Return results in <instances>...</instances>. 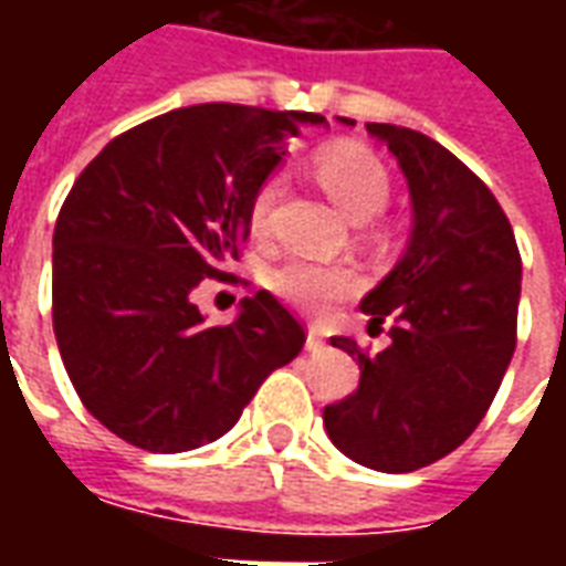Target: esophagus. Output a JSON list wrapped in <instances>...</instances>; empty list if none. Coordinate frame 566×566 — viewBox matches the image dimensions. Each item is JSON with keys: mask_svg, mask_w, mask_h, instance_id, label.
Masks as SVG:
<instances>
[{"mask_svg": "<svg viewBox=\"0 0 566 566\" xmlns=\"http://www.w3.org/2000/svg\"><path fill=\"white\" fill-rule=\"evenodd\" d=\"M324 345H327V339L321 336V331H315V327H308V333H306V348H308V352H321Z\"/></svg>", "mask_w": 566, "mask_h": 566, "instance_id": "34e87169", "label": "esophagus"}]
</instances>
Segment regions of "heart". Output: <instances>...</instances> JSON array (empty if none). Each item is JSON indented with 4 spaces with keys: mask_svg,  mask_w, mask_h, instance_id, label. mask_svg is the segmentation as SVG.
Wrapping results in <instances>:
<instances>
[{
    "mask_svg": "<svg viewBox=\"0 0 566 566\" xmlns=\"http://www.w3.org/2000/svg\"><path fill=\"white\" fill-rule=\"evenodd\" d=\"M315 175L321 187L331 193V199L352 221H367L376 211L385 209L391 193V175L385 163L360 142H336L327 145L315 157ZM279 178H266L251 199L248 221L254 233H266L272 221V211L279 202ZM357 272L352 266H324L312 260H287L272 272V291L291 303L300 312L321 315L336 303L355 294Z\"/></svg>",
    "mask_w": 566,
    "mask_h": 566,
    "instance_id": "heart-1",
    "label": "heart"
}]
</instances>
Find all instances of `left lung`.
<instances>
[{"label":"left lung","mask_w":566,"mask_h":566,"mask_svg":"<svg viewBox=\"0 0 566 566\" xmlns=\"http://www.w3.org/2000/svg\"><path fill=\"white\" fill-rule=\"evenodd\" d=\"M343 124H355L343 117ZM388 145L412 197V239L379 287L364 296L373 327L391 321V345L360 364L355 394L324 406L333 446L379 473H412L473 433L515 352L522 254L485 181L416 129L367 124Z\"/></svg>","instance_id":"obj_1"}]
</instances>
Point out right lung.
I'll use <instances>...</instances> for the list:
<instances>
[{
	"mask_svg": "<svg viewBox=\"0 0 566 566\" xmlns=\"http://www.w3.org/2000/svg\"><path fill=\"white\" fill-rule=\"evenodd\" d=\"M312 112L206 103L120 133L69 190L54 227V336L99 424L145 451H190L239 421L306 343L270 294L209 327L202 279H230L248 209Z\"/></svg>",
	"mask_w": 566,
	"mask_h": 566,
	"instance_id": "add662e5",
	"label": "right lung"
}]
</instances>
